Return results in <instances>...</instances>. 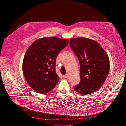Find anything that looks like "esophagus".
I'll return each instance as SVG.
<instances>
[{
  "mask_svg": "<svg viewBox=\"0 0 126 126\" xmlns=\"http://www.w3.org/2000/svg\"><path fill=\"white\" fill-rule=\"evenodd\" d=\"M63 77L64 78H67L68 77V74H67L66 75H64L63 76Z\"/></svg>",
  "mask_w": 126,
  "mask_h": 126,
  "instance_id": "1",
  "label": "esophagus"
}]
</instances>
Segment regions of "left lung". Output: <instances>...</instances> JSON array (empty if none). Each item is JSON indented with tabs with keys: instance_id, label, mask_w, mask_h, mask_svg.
<instances>
[{
	"instance_id": "1",
	"label": "left lung",
	"mask_w": 126,
	"mask_h": 126,
	"mask_svg": "<svg viewBox=\"0 0 126 126\" xmlns=\"http://www.w3.org/2000/svg\"><path fill=\"white\" fill-rule=\"evenodd\" d=\"M69 44L80 67V82L75 90L83 95L92 94L102 86L108 75V56L96 40L79 37L70 38Z\"/></svg>"
}]
</instances>
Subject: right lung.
I'll use <instances>...</instances> for the list:
<instances>
[{
	"instance_id": "right-lung-1",
	"label": "right lung",
	"mask_w": 126,
	"mask_h": 126,
	"mask_svg": "<svg viewBox=\"0 0 126 126\" xmlns=\"http://www.w3.org/2000/svg\"><path fill=\"white\" fill-rule=\"evenodd\" d=\"M69 39L56 37L36 40L27 50L22 71L28 84L36 92L46 94L54 88L59 80L56 72V58L66 47Z\"/></svg>"
}]
</instances>
